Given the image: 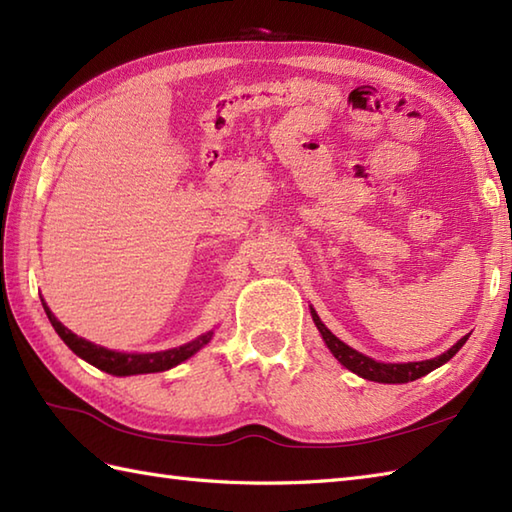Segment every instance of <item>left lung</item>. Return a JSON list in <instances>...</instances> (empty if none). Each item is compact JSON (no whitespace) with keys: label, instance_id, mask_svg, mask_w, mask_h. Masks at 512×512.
<instances>
[{"label":"left lung","instance_id":"1","mask_svg":"<svg viewBox=\"0 0 512 512\" xmlns=\"http://www.w3.org/2000/svg\"><path fill=\"white\" fill-rule=\"evenodd\" d=\"M312 314V321L317 325V330L321 332L325 345H328V350L334 354L336 361L341 365H345L350 372L358 374L361 378L367 380H374V383H389V385H396V383H411V380H416L420 376H427L433 369L444 365L447 361L460 352V347L469 339V334L462 336V339L455 343L453 347H449L447 352L436 356V358H429V361H418V363H378L374 358H369L361 352H356L354 347L345 345L341 339H336V336L325 328L323 321L319 319V314L314 312V308H310Z\"/></svg>","mask_w":512,"mask_h":512}]
</instances>
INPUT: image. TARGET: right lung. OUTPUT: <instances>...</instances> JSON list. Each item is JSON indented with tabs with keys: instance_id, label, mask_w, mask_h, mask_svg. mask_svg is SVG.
Returning a JSON list of instances; mask_svg holds the SVG:
<instances>
[{
	"instance_id": "obj_1",
	"label": "right lung",
	"mask_w": 512,
	"mask_h": 512,
	"mask_svg": "<svg viewBox=\"0 0 512 512\" xmlns=\"http://www.w3.org/2000/svg\"><path fill=\"white\" fill-rule=\"evenodd\" d=\"M43 310H46L48 319L52 323L54 332H57L63 343L70 347V350L81 356L83 361H88L90 365L103 369V372L112 374V376H134V374H154V372H165V369H171L180 365L182 361H187L195 352L202 350V347L211 341L213 330L206 332L191 343H184L180 347H173V350L165 352H154V354H125V352H114L107 350V347L94 345L90 341L81 339L74 332H70L57 317L50 312V308L43 303Z\"/></svg>"
}]
</instances>
